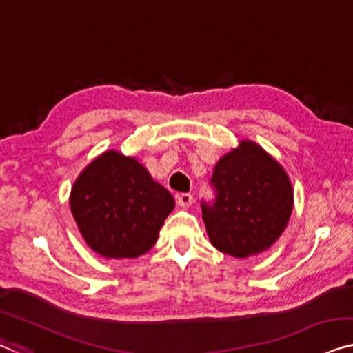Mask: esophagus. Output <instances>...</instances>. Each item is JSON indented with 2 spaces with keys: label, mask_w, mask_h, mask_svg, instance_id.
Listing matches in <instances>:
<instances>
[{
  "label": "esophagus",
  "mask_w": 353,
  "mask_h": 353,
  "mask_svg": "<svg viewBox=\"0 0 353 353\" xmlns=\"http://www.w3.org/2000/svg\"><path fill=\"white\" fill-rule=\"evenodd\" d=\"M192 203H193V194H190V193H179L177 194V204L181 208L192 206Z\"/></svg>",
  "instance_id": "obj_1"
}]
</instances>
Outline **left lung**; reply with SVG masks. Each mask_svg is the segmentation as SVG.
Masks as SVG:
<instances>
[{
    "mask_svg": "<svg viewBox=\"0 0 353 353\" xmlns=\"http://www.w3.org/2000/svg\"><path fill=\"white\" fill-rule=\"evenodd\" d=\"M210 183L214 203H201L210 244L236 259L270 249L293 209L292 182L279 161L244 139L219 160Z\"/></svg>",
    "mask_w": 353,
    "mask_h": 353,
    "instance_id": "left-lung-1",
    "label": "left lung"
}]
</instances>
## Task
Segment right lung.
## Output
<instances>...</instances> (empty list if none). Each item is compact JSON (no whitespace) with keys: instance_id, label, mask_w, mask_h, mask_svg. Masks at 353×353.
Instances as JSON below:
<instances>
[{"instance_id":"add662e5","label":"right lung","mask_w":353,"mask_h":353,"mask_svg":"<svg viewBox=\"0 0 353 353\" xmlns=\"http://www.w3.org/2000/svg\"><path fill=\"white\" fill-rule=\"evenodd\" d=\"M70 206L92 250L104 259H138L157 243L174 198L134 157L108 150L79 174Z\"/></svg>"}]
</instances>
